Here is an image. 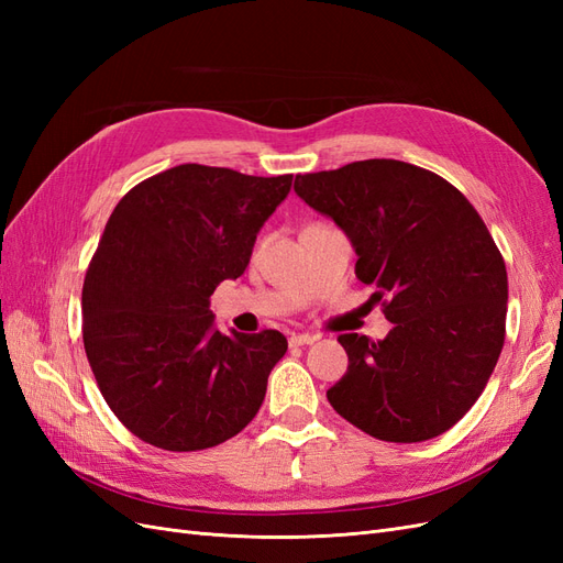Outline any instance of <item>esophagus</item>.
<instances>
[{
	"mask_svg": "<svg viewBox=\"0 0 563 563\" xmlns=\"http://www.w3.org/2000/svg\"><path fill=\"white\" fill-rule=\"evenodd\" d=\"M317 340V335L312 333H294L291 338H288V343H291V347H300V345H312Z\"/></svg>",
	"mask_w": 563,
	"mask_h": 563,
	"instance_id": "1",
	"label": "esophagus"
}]
</instances>
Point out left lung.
Returning a JSON list of instances; mask_svg holds the SVG:
<instances>
[{
  "label": "left lung",
  "instance_id": "1",
  "mask_svg": "<svg viewBox=\"0 0 563 563\" xmlns=\"http://www.w3.org/2000/svg\"><path fill=\"white\" fill-rule=\"evenodd\" d=\"M296 195L347 234L356 279L378 288L383 340L343 333L347 371L327 397L362 432L444 434L484 391L505 343L507 269L482 216L441 176L397 159L296 176Z\"/></svg>",
  "mask_w": 563,
  "mask_h": 563
}]
</instances>
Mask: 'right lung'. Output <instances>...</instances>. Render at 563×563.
Here are the masks:
<instances>
[{"instance_id":"obj_1","label":"right lung","mask_w":563,"mask_h":563,"mask_svg":"<svg viewBox=\"0 0 563 563\" xmlns=\"http://www.w3.org/2000/svg\"><path fill=\"white\" fill-rule=\"evenodd\" d=\"M294 176L180 164L117 203L81 288L84 350L112 413L164 451H201L258 413L279 331L220 333L216 286L244 275Z\"/></svg>"}]
</instances>
